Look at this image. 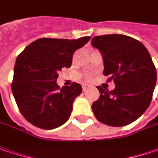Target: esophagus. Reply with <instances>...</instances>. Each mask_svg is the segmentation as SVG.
<instances>
[{
  "instance_id": "1",
  "label": "esophagus",
  "mask_w": 158,
  "mask_h": 158,
  "mask_svg": "<svg viewBox=\"0 0 158 158\" xmlns=\"http://www.w3.org/2000/svg\"><path fill=\"white\" fill-rule=\"evenodd\" d=\"M82 87H83V91H85L86 89H88V88H89V85H87V84H83V85H82Z\"/></svg>"
}]
</instances>
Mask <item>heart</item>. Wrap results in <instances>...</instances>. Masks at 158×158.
<instances>
[{
  "label": "heart",
  "mask_w": 158,
  "mask_h": 158,
  "mask_svg": "<svg viewBox=\"0 0 158 158\" xmlns=\"http://www.w3.org/2000/svg\"><path fill=\"white\" fill-rule=\"evenodd\" d=\"M86 78H87V79H90V78H91V76H90V75H87V77H86Z\"/></svg>",
  "instance_id": "heart-1"
}]
</instances>
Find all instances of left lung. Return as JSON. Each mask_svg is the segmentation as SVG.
Wrapping results in <instances>:
<instances>
[{"label":"left lung","mask_w":158,"mask_h":158,"mask_svg":"<svg viewBox=\"0 0 158 158\" xmlns=\"http://www.w3.org/2000/svg\"><path fill=\"white\" fill-rule=\"evenodd\" d=\"M91 45L100 51L103 75L114 80L109 91L98 86L99 98L91 105L97 120L109 126L134 122L148 107L156 83V70L149 52L139 41L123 35L95 36Z\"/></svg>","instance_id":"1"}]
</instances>
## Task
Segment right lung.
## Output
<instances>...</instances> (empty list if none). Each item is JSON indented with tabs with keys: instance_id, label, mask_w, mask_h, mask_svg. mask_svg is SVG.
Here are the masks:
<instances>
[{
	"instance_id": "add662e5",
	"label": "right lung",
	"mask_w": 158,
	"mask_h": 158,
	"mask_svg": "<svg viewBox=\"0 0 158 158\" xmlns=\"http://www.w3.org/2000/svg\"><path fill=\"white\" fill-rule=\"evenodd\" d=\"M91 36L77 40L41 38L26 47L16 59L11 90L20 113L33 125L44 130L67 122L82 86L72 83L60 88L58 72L70 67L75 52Z\"/></svg>"
}]
</instances>
